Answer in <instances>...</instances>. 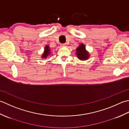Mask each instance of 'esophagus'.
<instances>
[{"mask_svg": "<svg viewBox=\"0 0 129 129\" xmlns=\"http://www.w3.org/2000/svg\"><path fill=\"white\" fill-rule=\"evenodd\" d=\"M61 47H66V46H67V44H66V43L61 44Z\"/></svg>", "mask_w": 129, "mask_h": 129, "instance_id": "34e87169", "label": "esophagus"}]
</instances>
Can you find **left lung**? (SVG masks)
<instances>
[{"label": "left lung", "mask_w": 129, "mask_h": 129, "mask_svg": "<svg viewBox=\"0 0 129 129\" xmlns=\"http://www.w3.org/2000/svg\"><path fill=\"white\" fill-rule=\"evenodd\" d=\"M76 55L78 58L82 61L87 59L90 57L88 52L86 50L85 44L83 43H81L76 49Z\"/></svg>", "instance_id": "1"}]
</instances>
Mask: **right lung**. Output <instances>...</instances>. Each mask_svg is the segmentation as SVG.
Instances as JSON below:
<instances>
[{
  "label": "right lung",
  "mask_w": 129,
  "mask_h": 129,
  "mask_svg": "<svg viewBox=\"0 0 129 129\" xmlns=\"http://www.w3.org/2000/svg\"><path fill=\"white\" fill-rule=\"evenodd\" d=\"M51 53V49H50L49 46H46L44 47V51L43 53L42 56V58H46Z\"/></svg>",
  "instance_id": "obj_1"
}]
</instances>
